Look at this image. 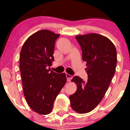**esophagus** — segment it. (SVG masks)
<instances>
[{
  "instance_id": "34e87169",
  "label": "esophagus",
  "mask_w": 130,
  "mask_h": 130,
  "mask_svg": "<svg viewBox=\"0 0 130 130\" xmlns=\"http://www.w3.org/2000/svg\"><path fill=\"white\" fill-rule=\"evenodd\" d=\"M66 77H67V80L68 82H70L71 80L72 79L73 76L70 75V74H69L68 73H66Z\"/></svg>"
}]
</instances>
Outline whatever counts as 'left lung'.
Wrapping results in <instances>:
<instances>
[{"label": "left lung", "mask_w": 130, "mask_h": 130, "mask_svg": "<svg viewBox=\"0 0 130 130\" xmlns=\"http://www.w3.org/2000/svg\"><path fill=\"white\" fill-rule=\"evenodd\" d=\"M86 62V82L74 76L72 81L77 85L75 93L69 96L71 107L79 113L92 111L98 105L109 88L115 72L117 50L107 37L92 33L76 36Z\"/></svg>", "instance_id": "left-lung-1"}]
</instances>
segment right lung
Returning a JSON list of instances; mask_svg holds the SVG:
<instances>
[{
	"instance_id": "right-lung-1",
	"label": "right lung",
	"mask_w": 130,
	"mask_h": 130,
	"mask_svg": "<svg viewBox=\"0 0 130 130\" xmlns=\"http://www.w3.org/2000/svg\"><path fill=\"white\" fill-rule=\"evenodd\" d=\"M60 35L47 29L37 31L24 42L20 54V70L26 102L35 112L48 114L67 78L47 69L52 66L56 40Z\"/></svg>"
}]
</instances>
